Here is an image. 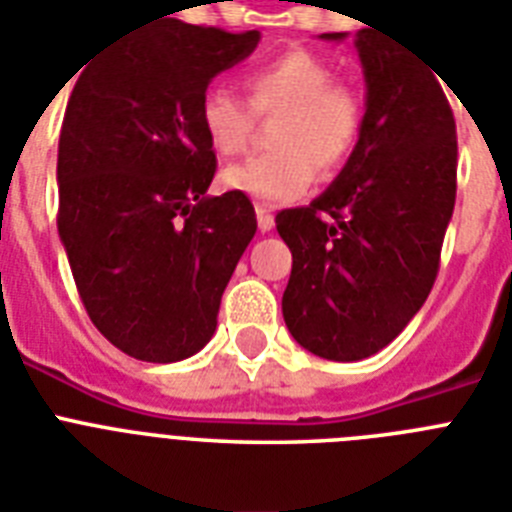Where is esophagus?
Instances as JSON below:
<instances>
[{
	"label": "esophagus",
	"instance_id": "1",
	"mask_svg": "<svg viewBox=\"0 0 512 512\" xmlns=\"http://www.w3.org/2000/svg\"><path fill=\"white\" fill-rule=\"evenodd\" d=\"M256 222H259L261 232H269L275 227V214L269 206H256Z\"/></svg>",
	"mask_w": 512,
	"mask_h": 512
}]
</instances>
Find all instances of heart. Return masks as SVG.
Masks as SVG:
<instances>
[{
    "instance_id": "b5f03b06",
    "label": "heart",
    "mask_w": 512,
    "mask_h": 512,
    "mask_svg": "<svg viewBox=\"0 0 512 512\" xmlns=\"http://www.w3.org/2000/svg\"><path fill=\"white\" fill-rule=\"evenodd\" d=\"M243 89L248 102L224 87L206 89L198 108L200 129L222 158L243 153L256 118L277 116L269 134L275 150L224 169L227 190L261 203H285L309 190L314 171L333 177L349 161L362 134L365 108L354 89L335 84L325 60L290 49L248 68Z\"/></svg>"
}]
</instances>
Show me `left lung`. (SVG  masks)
<instances>
[{
	"label": "left lung",
	"mask_w": 512,
	"mask_h": 512,
	"mask_svg": "<svg viewBox=\"0 0 512 512\" xmlns=\"http://www.w3.org/2000/svg\"><path fill=\"white\" fill-rule=\"evenodd\" d=\"M354 47L367 84L357 147L320 198L275 219L293 253L285 325L333 362L372 357L420 312L457 192L455 116L436 73L372 28Z\"/></svg>",
	"instance_id": "8db88e82"
}]
</instances>
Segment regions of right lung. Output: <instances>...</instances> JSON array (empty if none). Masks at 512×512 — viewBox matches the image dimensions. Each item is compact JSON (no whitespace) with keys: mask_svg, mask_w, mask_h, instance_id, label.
I'll return each instance as SVG.
<instances>
[{"mask_svg":"<svg viewBox=\"0 0 512 512\" xmlns=\"http://www.w3.org/2000/svg\"><path fill=\"white\" fill-rule=\"evenodd\" d=\"M259 39L161 20L102 49L71 92L57 232L89 320L134 359L179 362L211 341L256 235L248 195H206L216 153L198 108Z\"/></svg>","mask_w":512,"mask_h":512,"instance_id":"obj_1","label":"right lung"}]
</instances>
